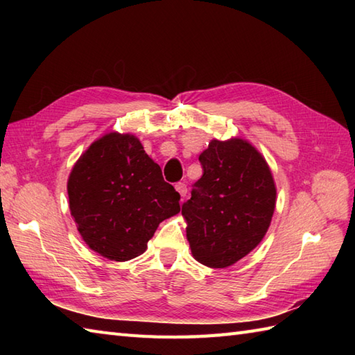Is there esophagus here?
Instances as JSON below:
<instances>
[{"instance_id":"esophagus-1","label":"esophagus","mask_w":355,"mask_h":355,"mask_svg":"<svg viewBox=\"0 0 355 355\" xmlns=\"http://www.w3.org/2000/svg\"><path fill=\"white\" fill-rule=\"evenodd\" d=\"M175 189L180 195H182V197H186V193H187V184L186 183H177Z\"/></svg>"}]
</instances>
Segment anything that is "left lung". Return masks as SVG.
<instances>
[{
    "label": "left lung",
    "mask_w": 355,
    "mask_h": 355,
    "mask_svg": "<svg viewBox=\"0 0 355 355\" xmlns=\"http://www.w3.org/2000/svg\"><path fill=\"white\" fill-rule=\"evenodd\" d=\"M198 160L202 175L182 206L186 236L195 259L225 268L267 233L276 187L267 162L245 140H212Z\"/></svg>",
    "instance_id": "obj_1"
}]
</instances>
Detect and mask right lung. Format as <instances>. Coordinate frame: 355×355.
Listing matches in <instances>:
<instances>
[{
    "label": "right lung",
    "mask_w": 355,
    "mask_h": 355,
    "mask_svg": "<svg viewBox=\"0 0 355 355\" xmlns=\"http://www.w3.org/2000/svg\"><path fill=\"white\" fill-rule=\"evenodd\" d=\"M67 189L80 236L111 261L141 254L158 224L180 212V193L131 134L96 140L74 164Z\"/></svg>",
    "instance_id": "right-lung-1"
}]
</instances>
